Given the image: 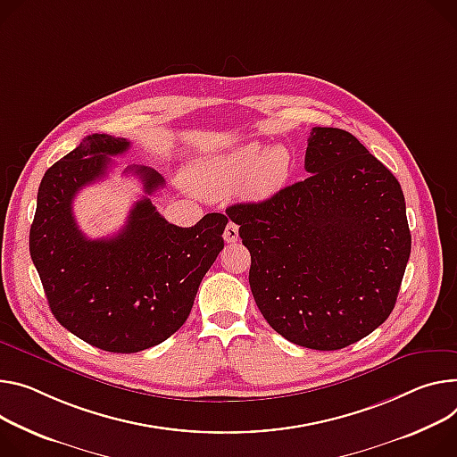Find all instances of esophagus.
Here are the masks:
<instances>
[{"label": "esophagus", "instance_id": "esophagus-1", "mask_svg": "<svg viewBox=\"0 0 457 457\" xmlns=\"http://www.w3.org/2000/svg\"><path fill=\"white\" fill-rule=\"evenodd\" d=\"M224 240L229 242V244L238 240V226H237L235 222H229V224L226 226V229H224Z\"/></svg>", "mask_w": 457, "mask_h": 457}]
</instances>
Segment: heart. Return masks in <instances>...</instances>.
<instances>
[{
    "label": "heart",
    "instance_id": "1",
    "mask_svg": "<svg viewBox=\"0 0 457 457\" xmlns=\"http://www.w3.org/2000/svg\"><path fill=\"white\" fill-rule=\"evenodd\" d=\"M292 173V154L284 145L247 142L229 153L196 160L187 170L189 186L204 196H226L240 184L242 196L264 202L275 196Z\"/></svg>",
    "mask_w": 457,
    "mask_h": 457
}]
</instances>
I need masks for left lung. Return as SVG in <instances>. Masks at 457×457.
Here are the masks:
<instances>
[{
    "label": "left lung",
    "mask_w": 457,
    "mask_h": 457,
    "mask_svg": "<svg viewBox=\"0 0 457 457\" xmlns=\"http://www.w3.org/2000/svg\"><path fill=\"white\" fill-rule=\"evenodd\" d=\"M308 179L228 207L250 250V286L289 343L341 350L392 313L411 237L397 179L348 131L313 128Z\"/></svg>",
    "instance_id": "left-lung-1"
}]
</instances>
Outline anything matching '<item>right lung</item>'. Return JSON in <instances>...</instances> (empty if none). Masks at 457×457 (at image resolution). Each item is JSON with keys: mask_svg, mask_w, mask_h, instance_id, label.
<instances>
[{"mask_svg": "<svg viewBox=\"0 0 457 457\" xmlns=\"http://www.w3.org/2000/svg\"><path fill=\"white\" fill-rule=\"evenodd\" d=\"M126 138L89 135L41 179L29 250L49 308L71 334L100 350L135 353L163 343L186 322L198 286L222 252L228 217L207 213L191 228L170 224L149 195L163 187L151 168H128L145 196L120 233L87 238L72 200L102 180Z\"/></svg>", "mask_w": 457, "mask_h": 457, "instance_id": "add662e5", "label": "right lung"}]
</instances>
